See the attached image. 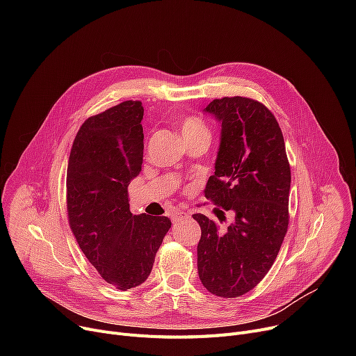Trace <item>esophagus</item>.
Segmentation results:
<instances>
[{"label": "esophagus", "mask_w": 356, "mask_h": 356, "mask_svg": "<svg viewBox=\"0 0 356 356\" xmlns=\"http://www.w3.org/2000/svg\"><path fill=\"white\" fill-rule=\"evenodd\" d=\"M186 218H188V213L183 212V211H173L172 212V220L173 222H179V220L186 219Z\"/></svg>", "instance_id": "esophagus-1"}]
</instances>
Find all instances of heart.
<instances>
[{
	"label": "heart",
	"mask_w": 356,
	"mask_h": 356,
	"mask_svg": "<svg viewBox=\"0 0 356 356\" xmlns=\"http://www.w3.org/2000/svg\"><path fill=\"white\" fill-rule=\"evenodd\" d=\"M180 133L184 140L193 138V137H208L209 138L208 127L196 117L184 118V121L181 122V127H180Z\"/></svg>",
	"instance_id": "b5f03b06"
}]
</instances>
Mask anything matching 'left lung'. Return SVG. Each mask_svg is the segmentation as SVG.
<instances>
[{
  "label": "left lung",
  "mask_w": 356,
  "mask_h": 356,
  "mask_svg": "<svg viewBox=\"0 0 356 356\" xmlns=\"http://www.w3.org/2000/svg\"><path fill=\"white\" fill-rule=\"evenodd\" d=\"M203 111L222 127L215 175L204 196L232 212L234 219L219 227L208 216L193 215L202 231L197 273L208 291L235 298L266 277L283 244L289 227L290 164L282 129L263 104L225 97ZM216 211L223 216V211Z\"/></svg>",
  "instance_id": "1"
}]
</instances>
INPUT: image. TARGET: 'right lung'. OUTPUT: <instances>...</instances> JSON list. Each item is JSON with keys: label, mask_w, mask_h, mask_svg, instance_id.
Segmentation results:
<instances>
[{"label": "right lung", "mask_w": 356, "mask_h": 356, "mask_svg": "<svg viewBox=\"0 0 356 356\" xmlns=\"http://www.w3.org/2000/svg\"><path fill=\"white\" fill-rule=\"evenodd\" d=\"M143 115L140 101H125L88 118L67 164L70 229L89 263L120 290L145 282L172 227L165 216L129 211L128 184L143 164Z\"/></svg>", "instance_id": "right-lung-1"}]
</instances>
